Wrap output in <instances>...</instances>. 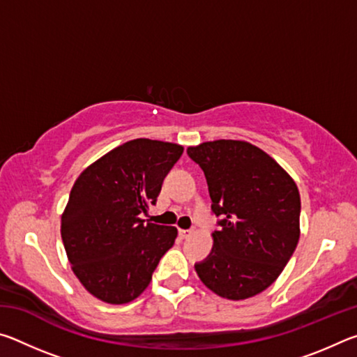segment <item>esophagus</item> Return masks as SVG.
<instances>
[{
	"label": "esophagus",
	"mask_w": 357,
	"mask_h": 357,
	"mask_svg": "<svg viewBox=\"0 0 357 357\" xmlns=\"http://www.w3.org/2000/svg\"><path fill=\"white\" fill-rule=\"evenodd\" d=\"M193 234L192 229H179V236L181 239H189Z\"/></svg>",
	"instance_id": "34e87169"
}]
</instances>
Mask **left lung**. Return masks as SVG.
Wrapping results in <instances>:
<instances>
[{"instance_id": "left-lung-1", "label": "left lung", "mask_w": 357, "mask_h": 357, "mask_svg": "<svg viewBox=\"0 0 357 357\" xmlns=\"http://www.w3.org/2000/svg\"><path fill=\"white\" fill-rule=\"evenodd\" d=\"M206 176L219 217L214 245L195 264L220 298L241 301L273 285L299 241L301 197L293 178L253 144L215 140L187 148Z\"/></svg>"}]
</instances>
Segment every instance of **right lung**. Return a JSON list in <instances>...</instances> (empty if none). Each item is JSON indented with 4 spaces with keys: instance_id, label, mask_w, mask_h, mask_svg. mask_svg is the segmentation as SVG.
I'll return each mask as SVG.
<instances>
[{
    "instance_id": "obj_1",
    "label": "right lung",
    "mask_w": 357,
    "mask_h": 357,
    "mask_svg": "<svg viewBox=\"0 0 357 357\" xmlns=\"http://www.w3.org/2000/svg\"><path fill=\"white\" fill-rule=\"evenodd\" d=\"M184 148L137 138L102 155L72 187L61 238L82 285L108 304L138 298L153 279L178 229L144 223L162 183Z\"/></svg>"
}]
</instances>
